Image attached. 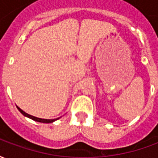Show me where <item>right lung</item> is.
<instances>
[{
  "label": "right lung",
  "mask_w": 158,
  "mask_h": 158,
  "mask_svg": "<svg viewBox=\"0 0 158 158\" xmlns=\"http://www.w3.org/2000/svg\"><path fill=\"white\" fill-rule=\"evenodd\" d=\"M17 107H18V109H19V111L20 112V113H22L23 115H24L25 117H28V118H29L33 119V120H35V121H37V122H40V123H53L54 121H56V120H57V119H59V118H57L56 119H44V118H36V117H34L32 116V115H29V114H28V113H26L25 112H23L22 109H20L19 106H17Z\"/></svg>",
  "instance_id": "obj_1"
}]
</instances>
